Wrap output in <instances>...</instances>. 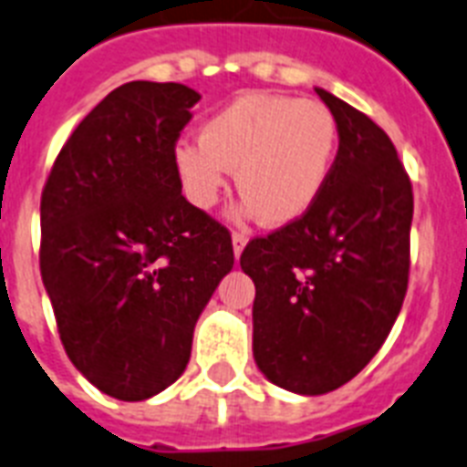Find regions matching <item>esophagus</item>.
<instances>
[{
	"instance_id": "1",
	"label": "esophagus",
	"mask_w": 467,
	"mask_h": 467,
	"mask_svg": "<svg viewBox=\"0 0 467 467\" xmlns=\"http://www.w3.org/2000/svg\"><path fill=\"white\" fill-rule=\"evenodd\" d=\"M246 246V234L242 230H234L233 233V249H234V256H240L242 249Z\"/></svg>"
}]
</instances>
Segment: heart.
Masks as SVG:
<instances>
[{
    "instance_id": "heart-1",
    "label": "heart",
    "mask_w": 467,
    "mask_h": 467,
    "mask_svg": "<svg viewBox=\"0 0 467 467\" xmlns=\"http://www.w3.org/2000/svg\"><path fill=\"white\" fill-rule=\"evenodd\" d=\"M339 128L318 99L244 94L202 125L199 140H180L175 173L190 203L211 209L230 171L246 213L287 225L311 209L330 178Z\"/></svg>"
}]
</instances>
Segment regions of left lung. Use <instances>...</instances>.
<instances>
[{
    "label": "left lung",
    "instance_id": "left-lung-1",
    "mask_svg": "<svg viewBox=\"0 0 467 467\" xmlns=\"http://www.w3.org/2000/svg\"><path fill=\"white\" fill-rule=\"evenodd\" d=\"M316 92L339 128L330 178L306 213L240 256L256 285V366L308 397L347 385L385 344L409 289L413 221V187L387 132Z\"/></svg>",
    "mask_w": 467,
    "mask_h": 467
}]
</instances>
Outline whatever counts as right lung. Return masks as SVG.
<instances>
[{
  "label": "right lung",
  "instance_id": "add662e5",
  "mask_svg": "<svg viewBox=\"0 0 467 467\" xmlns=\"http://www.w3.org/2000/svg\"><path fill=\"white\" fill-rule=\"evenodd\" d=\"M202 99L125 82L80 120L40 202V273L70 363L120 401L187 368L194 325L233 270L227 227L182 197L173 149Z\"/></svg>",
  "mask_w": 467,
  "mask_h": 467
}]
</instances>
